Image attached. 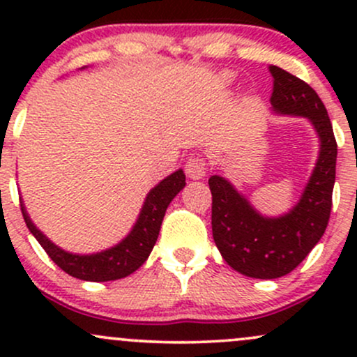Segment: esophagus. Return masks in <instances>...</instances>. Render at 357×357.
I'll use <instances>...</instances> for the list:
<instances>
[{"label":"esophagus","instance_id":"34e87169","mask_svg":"<svg viewBox=\"0 0 357 357\" xmlns=\"http://www.w3.org/2000/svg\"><path fill=\"white\" fill-rule=\"evenodd\" d=\"M184 169H186V174L190 176L191 179H202L208 173V162L206 159L202 158V155H192V158L186 161Z\"/></svg>","mask_w":357,"mask_h":357}]
</instances>
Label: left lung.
Wrapping results in <instances>:
<instances>
[{
    "label": "left lung",
    "instance_id": "left-lung-1",
    "mask_svg": "<svg viewBox=\"0 0 357 357\" xmlns=\"http://www.w3.org/2000/svg\"><path fill=\"white\" fill-rule=\"evenodd\" d=\"M272 107L280 114L310 119L321 154L301 202L289 215L264 218L228 181L211 176L213 238L231 268L253 278H278L292 272L322 238L333 208L335 142L333 124L317 92L292 73L270 65Z\"/></svg>",
    "mask_w": 357,
    "mask_h": 357
}]
</instances>
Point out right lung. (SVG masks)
Masks as SVG:
<instances>
[{
  "label": "right lung",
  "mask_w": 357,
  "mask_h": 357,
  "mask_svg": "<svg viewBox=\"0 0 357 357\" xmlns=\"http://www.w3.org/2000/svg\"><path fill=\"white\" fill-rule=\"evenodd\" d=\"M184 179L186 178H184L181 169L162 179L147 195L141 216H139L132 231L127 235V238L122 240L114 248L96 253V255H72V253L63 252L36 230L23 206L22 213L28 230L33 233L35 238L42 245L47 255L55 261V265H59L68 275L89 282L117 280V278H124L136 272L147 260L155 240H158L166 208L169 206L171 199L184 188V184H186Z\"/></svg>",
  "instance_id": "1"
}]
</instances>
